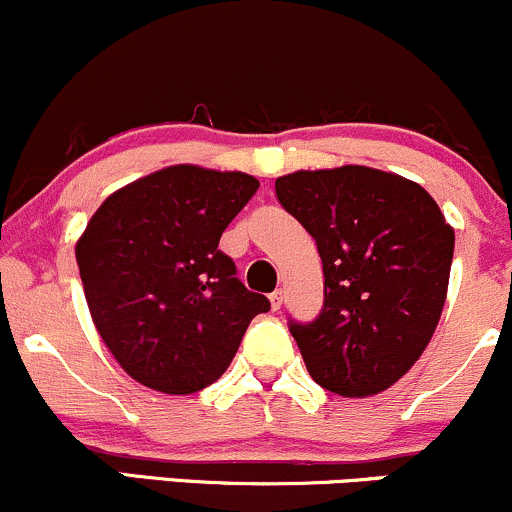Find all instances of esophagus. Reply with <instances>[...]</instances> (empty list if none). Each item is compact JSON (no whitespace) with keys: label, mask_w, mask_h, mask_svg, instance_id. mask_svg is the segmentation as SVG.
Listing matches in <instances>:
<instances>
[{"label":"esophagus","mask_w":512,"mask_h":512,"mask_svg":"<svg viewBox=\"0 0 512 512\" xmlns=\"http://www.w3.org/2000/svg\"><path fill=\"white\" fill-rule=\"evenodd\" d=\"M271 307H273V312H278L280 307H283V290H275L273 295H271Z\"/></svg>","instance_id":"34e87169"}]
</instances>
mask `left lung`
I'll return each instance as SVG.
<instances>
[{
    "label": "left lung",
    "instance_id": "8db88e82",
    "mask_svg": "<svg viewBox=\"0 0 512 512\" xmlns=\"http://www.w3.org/2000/svg\"><path fill=\"white\" fill-rule=\"evenodd\" d=\"M275 193L324 263L321 314L290 324L309 375L350 399L384 392L433 338L455 229L426 188L370 166L295 171Z\"/></svg>",
    "mask_w": 512,
    "mask_h": 512
}]
</instances>
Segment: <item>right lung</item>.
Here are the masks:
<instances>
[{
    "instance_id": "obj_1",
    "label": "right lung",
    "mask_w": 512,
    "mask_h": 512,
    "mask_svg": "<svg viewBox=\"0 0 512 512\" xmlns=\"http://www.w3.org/2000/svg\"><path fill=\"white\" fill-rule=\"evenodd\" d=\"M256 188L241 171L176 164L118 188L91 215L74 246L84 297L135 382L200 392L232 363L251 319L271 309L217 249Z\"/></svg>"
}]
</instances>
